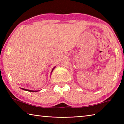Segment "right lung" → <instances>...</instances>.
Wrapping results in <instances>:
<instances>
[{
	"instance_id": "add662e5",
	"label": "right lung",
	"mask_w": 124,
	"mask_h": 124,
	"mask_svg": "<svg viewBox=\"0 0 124 124\" xmlns=\"http://www.w3.org/2000/svg\"><path fill=\"white\" fill-rule=\"evenodd\" d=\"M55 68V67H54V68L52 69V71H51V73H52V71H53V70H54V69ZM21 89L22 90H25V91H29V92H37L38 91H34V90H27V89H23V88H21Z\"/></svg>"
}]
</instances>
